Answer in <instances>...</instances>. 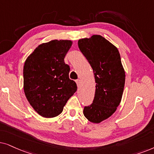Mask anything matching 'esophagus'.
<instances>
[{"label":"esophagus","mask_w":154,"mask_h":154,"mask_svg":"<svg viewBox=\"0 0 154 154\" xmlns=\"http://www.w3.org/2000/svg\"><path fill=\"white\" fill-rule=\"evenodd\" d=\"M76 83H77V87H79V86H80V84H81L80 80H79V79H77V80H76Z\"/></svg>","instance_id":"obj_1"}]
</instances>
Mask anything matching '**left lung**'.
<instances>
[{
	"label": "left lung",
	"mask_w": 154,
	"mask_h": 154,
	"mask_svg": "<svg viewBox=\"0 0 154 154\" xmlns=\"http://www.w3.org/2000/svg\"><path fill=\"white\" fill-rule=\"evenodd\" d=\"M78 46L93 69L96 83L93 103L85 106L83 112L89 121L99 123L120 105L125 72L118 48L101 35L81 38Z\"/></svg>",
	"instance_id": "left-lung-1"
}]
</instances>
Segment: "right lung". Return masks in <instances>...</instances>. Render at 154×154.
I'll return each mask as SVG.
<instances>
[{
	"mask_svg": "<svg viewBox=\"0 0 154 154\" xmlns=\"http://www.w3.org/2000/svg\"><path fill=\"white\" fill-rule=\"evenodd\" d=\"M72 44L70 40L43 43L24 63V94L32 107L44 118L60 115L77 91L76 83L69 78V66L64 62Z\"/></svg>",
	"mask_w": 154,
	"mask_h": 154,
	"instance_id": "right-lung-1",
	"label": "right lung"
}]
</instances>
